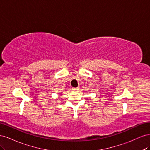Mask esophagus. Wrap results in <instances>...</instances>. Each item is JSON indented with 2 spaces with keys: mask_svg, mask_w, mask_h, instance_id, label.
I'll list each match as a JSON object with an SVG mask.
<instances>
[{
  "mask_svg": "<svg viewBox=\"0 0 150 150\" xmlns=\"http://www.w3.org/2000/svg\"><path fill=\"white\" fill-rule=\"evenodd\" d=\"M72 89V91H77L79 90V88H73Z\"/></svg>",
  "mask_w": 150,
  "mask_h": 150,
  "instance_id": "1",
  "label": "esophagus"
}]
</instances>
